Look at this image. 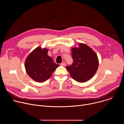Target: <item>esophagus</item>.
I'll return each mask as SVG.
<instances>
[{
	"label": "esophagus",
	"mask_w": 124,
	"mask_h": 124,
	"mask_svg": "<svg viewBox=\"0 0 124 124\" xmlns=\"http://www.w3.org/2000/svg\"><path fill=\"white\" fill-rule=\"evenodd\" d=\"M61 65L62 66H66V63L65 62H62L61 64Z\"/></svg>",
	"instance_id": "34e87169"
}]
</instances>
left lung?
Instances as JSON below:
<instances>
[{
  "mask_svg": "<svg viewBox=\"0 0 124 124\" xmlns=\"http://www.w3.org/2000/svg\"><path fill=\"white\" fill-rule=\"evenodd\" d=\"M78 47L71 48L73 63L66 68L72 78L78 82L90 80L99 67V59L95 52L85 44L79 43Z\"/></svg>",
  "mask_w": 124,
  "mask_h": 124,
  "instance_id": "left-lung-1",
  "label": "left lung"
}]
</instances>
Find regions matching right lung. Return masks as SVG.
<instances>
[{
  "label": "right lung",
  "mask_w": 124,
  "mask_h": 124,
  "mask_svg": "<svg viewBox=\"0 0 124 124\" xmlns=\"http://www.w3.org/2000/svg\"><path fill=\"white\" fill-rule=\"evenodd\" d=\"M47 48L37 47L26 57L24 66L28 75L38 82L47 80L59 66L47 55Z\"/></svg>",
  "instance_id": "1"
}]
</instances>
